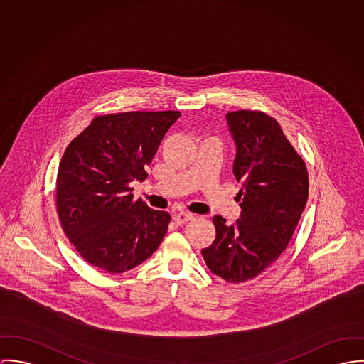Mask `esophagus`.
<instances>
[{
    "instance_id": "34e87169",
    "label": "esophagus",
    "mask_w": 364,
    "mask_h": 364,
    "mask_svg": "<svg viewBox=\"0 0 364 364\" xmlns=\"http://www.w3.org/2000/svg\"><path fill=\"white\" fill-rule=\"evenodd\" d=\"M194 216L191 213H187V212H174L173 213V219L177 225H183V223H187L188 220H191Z\"/></svg>"
}]
</instances>
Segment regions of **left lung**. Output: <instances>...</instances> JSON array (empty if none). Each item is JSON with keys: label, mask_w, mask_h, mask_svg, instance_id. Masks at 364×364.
I'll return each mask as SVG.
<instances>
[{"label": "left lung", "mask_w": 364, "mask_h": 364, "mask_svg": "<svg viewBox=\"0 0 364 364\" xmlns=\"http://www.w3.org/2000/svg\"><path fill=\"white\" fill-rule=\"evenodd\" d=\"M236 144L233 173L242 183L236 223L216 215V237L202 250L212 274L226 282L255 278L290 242L309 198V174L278 122L261 112L226 114Z\"/></svg>", "instance_id": "obj_1"}]
</instances>
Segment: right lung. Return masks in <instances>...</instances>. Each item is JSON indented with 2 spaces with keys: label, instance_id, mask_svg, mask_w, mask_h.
<instances>
[{
  "label": "right lung",
  "instance_id": "right-lung-1",
  "mask_svg": "<svg viewBox=\"0 0 364 364\" xmlns=\"http://www.w3.org/2000/svg\"><path fill=\"white\" fill-rule=\"evenodd\" d=\"M180 112L99 116L73 139L57 174V212L82 258L110 274L148 259L170 215L134 200L129 183L145 180L164 134Z\"/></svg>",
  "mask_w": 364,
  "mask_h": 364
}]
</instances>
